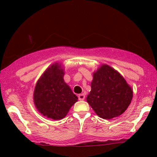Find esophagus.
Returning a JSON list of instances; mask_svg holds the SVG:
<instances>
[{
	"mask_svg": "<svg viewBox=\"0 0 157 157\" xmlns=\"http://www.w3.org/2000/svg\"><path fill=\"white\" fill-rule=\"evenodd\" d=\"M85 97H86V96H85L84 94H80L78 95L79 100H85Z\"/></svg>",
	"mask_w": 157,
	"mask_h": 157,
	"instance_id": "34e87169",
	"label": "esophagus"
}]
</instances>
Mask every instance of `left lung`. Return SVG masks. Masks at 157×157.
<instances>
[{"label": "left lung", "instance_id": "obj_1", "mask_svg": "<svg viewBox=\"0 0 157 157\" xmlns=\"http://www.w3.org/2000/svg\"><path fill=\"white\" fill-rule=\"evenodd\" d=\"M87 102L100 117L110 120L121 115L131 104L132 88L114 68L102 64L94 71Z\"/></svg>", "mask_w": 157, "mask_h": 157}]
</instances>
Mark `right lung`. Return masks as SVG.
<instances>
[{"instance_id":"obj_1","label":"right lung","mask_w":157,"mask_h":157,"mask_svg":"<svg viewBox=\"0 0 157 157\" xmlns=\"http://www.w3.org/2000/svg\"><path fill=\"white\" fill-rule=\"evenodd\" d=\"M64 68L55 62L41 75L33 94L36 109L46 117L62 120L78 100L71 88L65 82Z\"/></svg>"}]
</instances>
